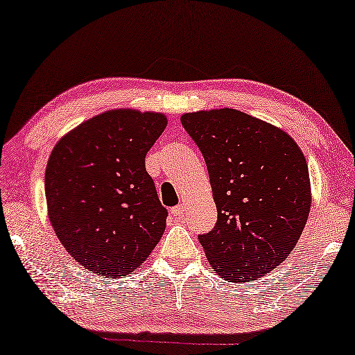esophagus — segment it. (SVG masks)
Returning a JSON list of instances; mask_svg holds the SVG:
<instances>
[{
    "instance_id": "34e87169",
    "label": "esophagus",
    "mask_w": 355,
    "mask_h": 355,
    "mask_svg": "<svg viewBox=\"0 0 355 355\" xmlns=\"http://www.w3.org/2000/svg\"><path fill=\"white\" fill-rule=\"evenodd\" d=\"M183 211H184V208H183V205H177V207H173L172 210H171V213H172V216L175 218V219H180V218H183Z\"/></svg>"
}]
</instances>
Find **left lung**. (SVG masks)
<instances>
[{"instance_id": "left-lung-1", "label": "left lung", "mask_w": 355, "mask_h": 355, "mask_svg": "<svg viewBox=\"0 0 355 355\" xmlns=\"http://www.w3.org/2000/svg\"><path fill=\"white\" fill-rule=\"evenodd\" d=\"M180 120L204 155L218 210L216 226L199 235L213 272L230 283L266 277L308 221L305 155L283 129L229 107Z\"/></svg>"}]
</instances>
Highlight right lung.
Masks as SVG:
<instances>
[{"instance_id": "add662e5", "label": "right lung", "mask_w": 355, "mask_h": 355, "mask_svg": "<svg viewBox=\"0 0 355 355\" xmlns=\"http://www.w3.org/2000/svg\"><path fill=\"white\" fill-rule=\"evenodd\" d=\"M167 126L159 112L107 110L61 137L46 167L49 219L66 251L92 273L136 272L166 230L145 156Z\"/></svg>"}]
</instances>
